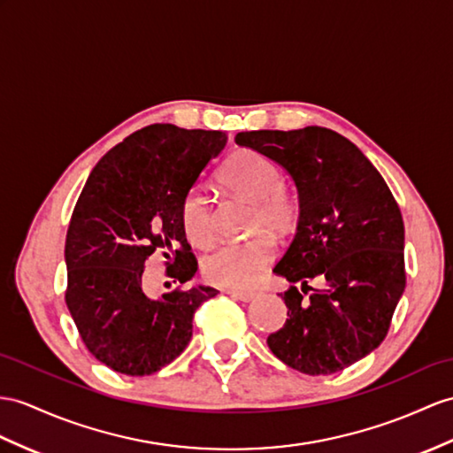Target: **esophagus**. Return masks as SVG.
Here are the masks:
<instances>
[{
	"label": "esophagus",
	"mask_w": 453,
	"mask_h": 453,
	"mask_svg": "<svg viewBox=\"0 0 453 453\" xmlns=\"http://www.w3.org/2000/svg\"><path fill=\"white\" fill-rule=\"evenodd\" d=\"M226 294L230 297H234V300H240V302H251L253 297H256V294H253V292H244V290H226Z\"/></svg>",
	"instance_id": "1"
}]
</instances>
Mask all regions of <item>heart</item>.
Segmentation results:
<instances>
[{
  "label": "heart",
  "instance_id": "heart-1",
  "mask_svg": "<svg viewBox=\"0 0 453 453\" xmlns=\"http://www.w3.org/2000/svg\"><path fill=\"white\" fill-rule=\"evenodd\" d=\"M219 180L233 192L253 203L250 225L253 233L269 230L284 234L296 225L297 200L290 188L282 184V173L277 161L256 150L234 153L219 171ZM180 225L186 238L196 246H205L213 238L211 209L200 190H190L180 203ZM274 256V244L269 234H257L244 242H228L219 246L203 259V274L228 288H250L259 279Z\"/></svg>",
  "mask_w": 453,
  "mask_h": 453
}]
</instances>
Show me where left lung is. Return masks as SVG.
I'll use <instances>...</instances> for the list:
<instances>
[{"label": "left lung", "mask_w": 453, "mask_h": 453, "mask_svg": "<svg viewBox=\"0 0 453 453\" xmlns=\"http://www.w3.org/2000/svg\"><path fill=\"white\" fill-rule=\"evenodd\" d=\"M236 143L286 169L300 203L292 244L273 269L290 288L280 294L288 319L269 334L271 351L311 377L354 365L380 346L405 288L403 219L390 188L330 128L238 132ZM315 276L326 286L305 298Z\"/></svg>", "instance_id": "1"}]
</instances>
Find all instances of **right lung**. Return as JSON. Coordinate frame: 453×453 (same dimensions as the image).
<instances>
[{
	"instance_id": "obj_1",
	"label": "right lung",
	"mask_w": 453,
	"mask_h": 453,
	"mask_svg": "<svg viewBox=\"0 0 453 453\" xmlns=\"http://www.w3.org/2000/svg\"><path fill=\"white\" fill-rule=\"evenodd\" d=\"M226 140L220 130L150 125L109 150L88 176L65 242V302L84 346L109 369L146 377L169 365L188 346L197 307L219 294L188 286L197 261L180 203ZM156 250L183 286L161 298L142 284Z\"/></svg>"
}]
</instances>
